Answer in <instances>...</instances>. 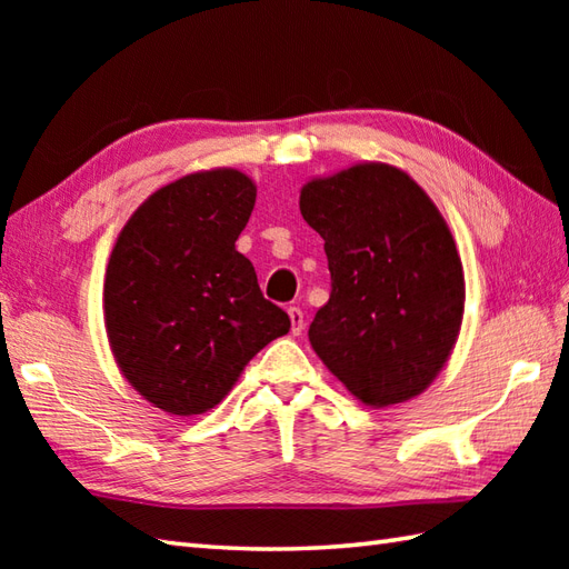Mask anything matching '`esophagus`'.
<instances>
[{"label":"esophagus","mask_w":569,"mask_h":569,"mask_svg":"<svg viewBox=\"0 0 569 569\" xmlns=\"http://www.w3.org/2000/svg\"><path fill=\"white\" fill-rule=\"evenodd\" d=\"M288 318H291V330H293V335H300V332L306 330V316H303V310H300L298 306L288 308Z\"/></svg>","instance_id":"esophagus-1"}]
</instances>
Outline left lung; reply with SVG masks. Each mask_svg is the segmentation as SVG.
<instances>
[{
  "mask_svg": "<svg viewBox=\"0 0 569 569\" xmlns=\"http://www.w3.org/2000/svg\"><path fill=\"white\" fill-rule=\"evenodd\" d=\"M300 214L328 253L330 300L308 330L325 367L373 408L428 389L465 310L462 261L432 200L398 168L361 163L310 180Z\"/></svg>",
  "mask_w": 569,
  "mask_h": 569,
  "instance_id": "obj_1",
  "label": "left lung"
}]
</instances>
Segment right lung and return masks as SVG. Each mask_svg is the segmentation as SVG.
Instances as JSON below:
<instances>
[{
  "instance_id": "obj_1",
  "label": "right lung",
  "mask_w": 569,
  "mask_h": 569,
  "mask_svg": "<svg viewBox=\"0 0 569 569\" xmlns=\"http://www.w3.org/2000/svg\"><path fill=\"white\" fill-rule=\"evenodd\" d=\"M257 200L239 173H192L131 214L104 278L107 337L134 389L173 416L227 396L249 359L291 330L234 249Z\"/></svg>"
}]
</instances>
